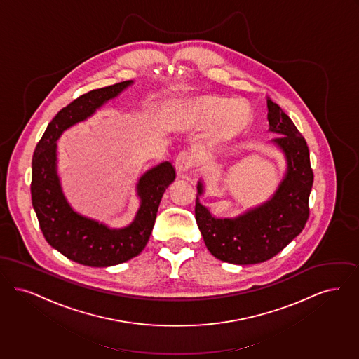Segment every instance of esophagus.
<instances>
[{
	"label": "esophagus",
	"instance_id": "34e87169",
	"mask_svg": "<svg viewBox=\"0 0 359 359\" xmlns=\"http://www.w3.org/2000/svg\"><path fill=\"white\" fill-rule=\"evenodd\" d=\"M193 163H194L193 154L189 153V151H181L175 158V163L174 165H175L177 172H185L191 169Z\"/></svg>",
	"mask_w": 359,
	"mask_h": 359
}]
</instances>
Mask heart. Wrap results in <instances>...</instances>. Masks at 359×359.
I'll list each match as a JSON object with an SVG mask.
<instances>
[{
    "label": "heart",
    "instance_id": "heart-1",
    "mask_svg": "<svg viewBox=\"0 0 359 359\" xmlns=\"http://www.w3.org/2000/svg\"><path fill=\"white\" fill-rule=\"evenodd\" d=\"M193 114L201 122L219 119L221 131L225 135L241 133L250 122V109L241 100H228L219 96H203L193 104Z\"/></svg>",
    "mask_w": 359,
    "mask_h": 359
}]
</instances>
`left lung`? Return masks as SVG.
I'll list each match as a JSON object with an SVG mask.
<instances>
[{
    "instance_id": "8db88e82",
    "label": "left lung",
    "mask_w": 359,
    "mask_h": 359,
    "mask_svg": "<svg viewBox=\"0 0 359 359\" xmlns=\"http://www.w3.org/2000/svg\"><path fill=\"white\" fill-rule=\"evenodd\" d=\"M269 131L278 134L276 144L285 156L287 170L273 196L234 219L215 217L200 203L198 182L196 221L209 252L231 264L263 263L284 250L300 233L310 216L309 198L313 172L306 140L279 104L266 99Z\"/></svg>"
}]
</instances>
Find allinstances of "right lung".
Instances as JSON below:
<instances>
[{"mask_svg": "<svg viewBox=\"0 0 359 359\" xmlns=\"http://www.w3.org/2000/svg\"><path fill=\"white\" fill-rule=\"evenodd\" d=\"M131 84L133 80H126L79 96L50 121L33 154L32 205L41 232L50 247L79 264L111 266L138 256L150 238L162 196L175 178L170 162H162L144 172L137 185L140 198L137 216L121 229L79 215L64 197L56 169V140L62 131L90 118Z\"/></svg>", "mask_w": 359, "mask_h": 359, "instance_id": "right-lung-1", "label": "right lung"}]
</instances>
